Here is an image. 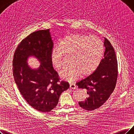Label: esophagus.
Here are the masks:
<instances>
[{
  "label": "esophagus",
  "instance_id": "34e87169",
  "mask_svg": "<svg viewBox=\"0 0 134 134\" xmlns=\"http://www.w3.org/2000/svg\"><path fill=\"white\" fill-rule=\"evenodd\" d=\"M70 88H72V89H76L77 87L74 83H70Z\"/></svg>",
  "mask_w": 134,
  "mask_h": 134
}]
</instances>
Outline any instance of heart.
<instances>
[{
	"label": "heart",
	"instance_id": "obj_1",
	"mask_svg": "<svg viewBox=\"0 0 134 134\" xmlns=\"http://www.w3.org/2000/svg\"><path fill=\"white\" fill-rule=\"evenodd\" d=\"M63 54H70L69 64L64 66L60 76L71 81L79 75H87L98 68L104 54L103 42L98 37L73 34L61 39L59 46L53 48L51 60L56 69L61 68Z\"/></svg>",
	"mask_w": 134,
	"mask_h": 134
}]
</instances>
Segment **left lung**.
<instances>
[{"label": "left lung", "mask_w": 134, "mask_h": 134, "mask_svg": "<svg viewBox=\"0 0 134 134\" xmlns=\"http://www.w3.org/2000/svg\"><path fill=\"white\" fill-rule=\"evenodd\" d=\"M105 48L103 58L92 73L78 81L80 88L87 91L88 97L79 102L81 108L93 110L102 105L108 100L115 88L118 77V63L116 54L110 42L104 38Z\"/></svg>", "instance_id": "obj_1"}]
</instances>
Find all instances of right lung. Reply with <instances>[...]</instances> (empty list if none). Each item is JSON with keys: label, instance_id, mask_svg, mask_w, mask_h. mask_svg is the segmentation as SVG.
Segmentation results:
<instances>
[{"label": "right lung", "instance_id": "obj_1", "mask_svg": "<svg viewBox=\"0 0 134 134\" xmlns=\"http://www.w3.org/2000/svg\"><path fill=\"white\" fill-rule=\"evenodd\" d=\"M53 44L49 29L39 30L21 41L14 55L13 75L19 90L29 105L41 112L54 109L61 93L69 88V83L61 81L53 67ZM30 56L39 60V68L32 69L28 65Z\"/></svg>", "mask_w": 134, "mask_h": 134}]
</instances>
